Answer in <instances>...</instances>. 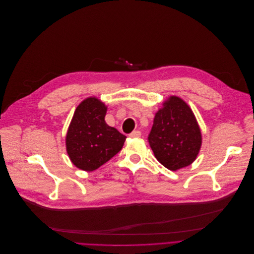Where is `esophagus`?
I'll return each mask as SVG.
<instances>
[{
    "mask_svg": "<svg viewBox=\"0 0 254 254\" xmlns=\"http://www.w3.org/2000/svg\"><path fill=\"white\" fill-rule=\"evenodd\" d=\"M131 138H137V137H140L141 136V132L136 130V131H133L130 135H129Z\"/></svg>",
    "mask_w": 254,
    "mask_h": 254,
    "instance_id": "obj_1",
    "label": "esophagus"
}]
</instances>
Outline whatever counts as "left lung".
<instances>
[{
    "label": "left lung",
    "mask_w": 254,
    "mask_h": 254,
    "mask_svg": "<svg viewBox=\"0 0 254 254\" xmlns=\"http://www.w3.org/2000/svg\"><path fill=\"white\" fill-rule=\"evenodd\" d=\"M156 159L176 171L190 165L202 143L201 131L190 107L177 96H170L157 111L148 136Z\"/></svg>",
    "instance_id": "left-lung-1"
}]
</instances>
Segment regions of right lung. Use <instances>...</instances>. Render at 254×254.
Segmentation results:
<instances>
[{
	"label": "right lung",
	"mask_w": 254,
	"mask_h": 254,
	"mask_svg": "<svg viewBox=\"0 0 254 254\" xmlns=\"http://www.w3.org/2000/svg\"><path fill=\"white\" fill-rule=\"evenodd\" d=\"M107 107L96 97L78 105L66 135V149L72 163L94 171L122 149L126 136L105 122Z\"/></svg>",
	"instance_id": "1"
}]
</instances>
